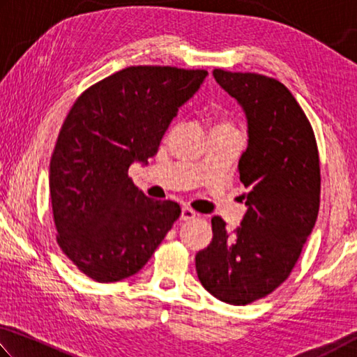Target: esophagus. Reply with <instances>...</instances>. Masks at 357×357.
<instances>
[{
    "label": "esophagus",
    "instance_id": "1",
    "mask_svg": "<svg viewBox=\"0 0 357 357\" xmlns=\"http://www.w3.org/2000/svg\"><path fill=\"white\" fill-rule=\"evenodd\" d=\"M196 216H197V213L195 210L185 207V208H182V216H180V220H182V221H192V220H196Z\"/></svg>",
    "mask_w": 357,
    "mask_h": 357
}]
</instances>
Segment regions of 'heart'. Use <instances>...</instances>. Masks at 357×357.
Instances as JSON below:
<instances>
[{"label": "heart", "mask_w": 357, "mask_h": 357, "mask_svg": "<svg viewBox=\"0 0 357 357\" xmlns=\"http://www.w3.org/2000/svg\"><path fill=\"white\" fill-rule=\"evenodd\" d=\"M222 125H229V123H226V122H216L213 127H222Z\"/></svg>", "instance_id": "obj_1"}]
</instances>
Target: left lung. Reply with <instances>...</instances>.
<instances>
[{
	"instance_id": "obj_1",
	"label": "left lung",
	"mask_w": 357,
	"mask_h": 357,
	"mask_svg": "<svg viewBox=\"0 0 357 357\" xmlns=\"http://www.w3.org/2000/svg\"><path fill=\"white\" fill-rule=\"evenodd\" d=\"M213 77L248 117L238 162L248 211L235 234L211 218L213 238L196 254L204 289L234 305L274 291L290 276L320 208V156L307 116L280 81L215 68Z\"/></svg>"
}]
</instances>
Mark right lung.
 Here are the masks:
<instances>
[{"instance_id": "add662e5", "label": "right lung", "mask_w": 357, "mask_h": 357, "mask_svg": "<svg viewBox=\"0 0 357 357\" xmlns=\"http://www.w3.org/2000/svg\"><path fill=\"white\" fill-rule=\"evenodd\" d=\"M207 75L131 66L75 100L50 161V197L56 241L86 276L105 284L133 276L178 220L180 205L144 196L128 167L158 152L169 123Z\"/></svg>"}]
</instances>
